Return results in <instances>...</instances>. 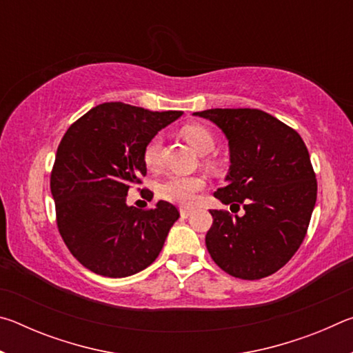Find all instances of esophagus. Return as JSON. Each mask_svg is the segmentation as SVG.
<instances>
[{
    "mask_svg": "<svg viewBox=\"0 0 353 353\" xmlns=\"http://www.w3.org/2000/svg\"><path fill=\"white\" fill-rule=\"evenodd\" d=\"M191 213H193V210H191V208H187V207H182L181 208V216L182 218H188Z\"/></svg>",
    "mask_w": 353,
    "mask_h": 353,
    "instance_id": "1",
    "label": "esophagus"
}]
</instances>
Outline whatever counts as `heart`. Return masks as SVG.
<instances>
[{
    "mask_svg": "<svg viewBox=\"0 0 353 353\" xmlns=\"http://www.w3.org/2000/svg\"><path fill=\"white\" fill-rule=\"evenodd\" d=\"M182 135L199 154L212 152L214 146H216V137H214L210 129L202 126V124H188V126L182 129ZM162 151L163 135L155 134L149 139L145 149H143V160H145L148 168H160V165H162ZM204 188V177L171 174L159 183L157 193L165 201L174 202V204L179 205H191L196 201L198 193H201Z\"/></svg>",
    "mask_w": 353,
    "mask_h": 353,
    "instance_id": "1",
    "label": "heart"
}]
</instances>
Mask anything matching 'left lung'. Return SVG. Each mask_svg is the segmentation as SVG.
I'll use <instances>...</instances> for the list:
<instances>
[{
	"label": "left lung",
	"mask_w": 353,
	"mask_h": 353,
	"mask_svg": "<svg viewBox=\"0 0 353 353\" xmlns=\"http://www.w3.org/2000/svg\"><path fill=\"white\" fill-rule=\"evenodd\" d=\"M207 118L229 140L227 185L214 191L243 216L210 210L205 246L230 276L259 280L283 268L301 248L318 196L305 143L294 129L259 109H210Z\"/></svg>",
	"instance_id": "left-lung-1"
}]
</instances>
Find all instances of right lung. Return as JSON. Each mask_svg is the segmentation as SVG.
I'll return each mask as SVG.
<instances>
[{"label":"right lung","instance_id":"add662e5","mask_svg":"<svg viewBox=\"0 0 353 353\" xmlns=\"http://www.w3.org/2000/svg\"><path fill=\"white\" fill-rule=\"evenodd\" d=\"M182 115L104 103L74 121L57 148L51 194L63 243L94 274L119 279L148 268L162 250L179 210L166 201L141 210L126 204L146 176L143 149ZM148 199L152 191L146 190Z\"/></svg>","mask_w":353,"mask_h":353}]
</instances>
